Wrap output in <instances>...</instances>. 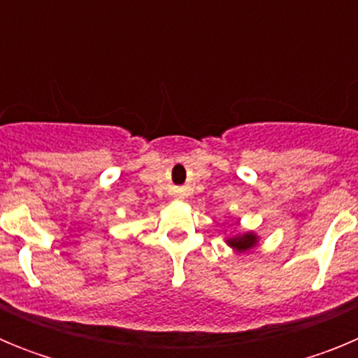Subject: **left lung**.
<instances>
[{"label": "left lung", "mask_w": 358, "mask_h": 358, "mask_svg": "<svg viewBox=\"0 0 358 358\" xmlns=\"http://www.w3.org/2000/svg\"><path fill=\"white\" fill-rule=\"evenodd\" d=\"M256 242H258V238L252 233H243V235H236L227 240V243L231 248H235L236 251H248V249L255 248Z\"/></svg>", "instance_id": "1"}]
</instances>
